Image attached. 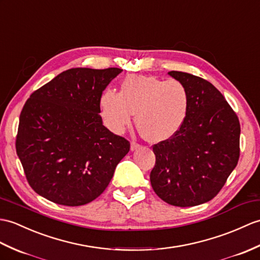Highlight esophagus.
<instances>
[{
  "label": "esophagus",
  "mask_w": 260,
  "mask_h": 260,
  "mask_svg": "<svg viewBox=\"0 0 260 260\" xmlns=\"http://www.w3.org/2000/svg\"><path fill=\"white\" fill-rule=\"evenodd\" d=\"M140 147H141V145L137 144L136 142H132L131 143V150H132V152H135V150H137Z\"/></svg>",
  "instance_id": "34e87169"
}]
</instances>
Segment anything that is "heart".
I'll list each match as a JSON object with an SVG mask.
<instances>
[{"label": "heart", "mask_w": 260, "mask_h": 260, "mask_svg": "<svg viewBox=\"0 0 260 260\" xmlns=\"http://www.w3.org/2000/svg\"><path fill=\"white\" fill-rule=\"evenodd\" d=\"M102 116L113 132L120 133L136 114V127L145 140L159 143L170 140L182 127L189 108V94L177 80L131 75L119 93L105 90L101 96Z\"/></svg>", "instance_id": "heart-1"}]
</instances>
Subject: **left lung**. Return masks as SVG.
I'll return each mask as SVG.
<instances>
[{
  "label": "left lung",
  "mask_w": 260,
  "mask_h": 260,
  "mask_svg": "<svg viewBox=\"0 0 260 260\" xmlns=\"http://www.w3.org/2000/svg\"><path fill=\"white\" fill-rule=\"evenodd\" d=\"M189 94V108L180 129L153 146L156 162L150 184L162 201L179 207L213 199L239 159L240 124L212 83L184 72H168Z\"/></svg>",
  "instance_id": "obj_1"
}]
</instances>
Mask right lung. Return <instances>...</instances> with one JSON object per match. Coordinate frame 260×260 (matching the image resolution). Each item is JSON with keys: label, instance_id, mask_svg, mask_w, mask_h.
Masks as SVG:
<instances>
[{"label": "right lung", "instance_id": "1", "mask_svg": "<svg viewBox=\"0 0 260 260\" xmlns=\"http://www.w3.org/2000/svg\"><path fill=\"white\" fill-rule=\"evenodd\" d=\"M123 70L64 71L29 96L20 115L16 153L39 195L64 206L98 198L129 152L100 115L103 90Z\"/></svg>", "mask_w": 260, "mask_h": 260}]
</instances>
